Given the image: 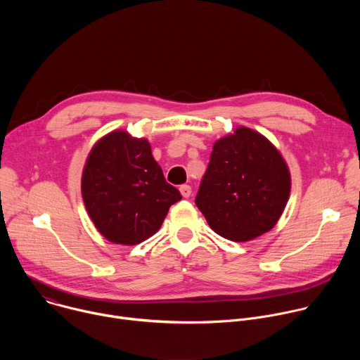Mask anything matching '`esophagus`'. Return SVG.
<instances>
[{"label":"esophagus","instance_id":"1","mask_svg":"<svg viewBox=\"0 0 360 360\" xmlns=\"http://www.w3.org/2000/svg\"><path fill=\"white\" fill-rule=\"evenodd\" d=\"M179 191H181V193H182V196L184 198H189L191 196V193H192V188L189 186V185H181L179 186Z\"/></svg>","mask_w":360,"mask_h":360}]
</instances>
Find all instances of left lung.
<instances>
[{
  "label": "left lung",
  "instance_id": "obj_1",
  "mask_svg": "<svg viewBox=\"0 0 360 360\" xmlns=\"http://www.w3.org/2000/svg\"><path fill=\"white\" fill-rule=\"evenodd\" d=\"M289 192V169L278 149L242 127L215 142L195 203L218 235L245 242L275 226Z\"/></svg>",
  "mask_w": 360,
  "mask_h": 360
}]
</instances>
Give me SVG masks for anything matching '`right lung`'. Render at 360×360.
Returning a JSON list of instances; mask_svg holds the SVG:
<instances>
[{
  "instance_id": "add662e5",
  "label": "right lung",
  "mask_w": 360,
  "mask_h": 360,
  "mask_svg": "<svg viewBox=\"0 0 360 360\" xmlns=\"http://www.w3.org/2000/svg\"><path fill=\"white\" fill-rule=\"evenodd\" d=\"M85 208L108 240L136 245L155 233L181 192L165 181L146 139L114 131L92 148L81 184Z\"/></svg>"
}]
</instances>
